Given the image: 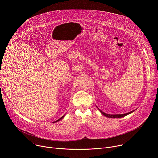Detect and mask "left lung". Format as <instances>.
I'll list each match as a JSON object with an SVG mask.
<instances>
[{
	"label": "left lung",
	"instance_id": "1",
	"mask_svg": "<svg viewBox=\"0 0 158 158\" xmlns=\"http://www.w3.org/2000/svg\"><path fill=\"white\" fill-rule=\"evenodd\" d=\"M99 110H100V112H101V113L104 115L105 116L107 117V118H122V117H124V116H126L129 114H131V112H132V111L131 112H127V113H126V114H116V115H110V114H106V113H104V112H102V110H101L99 109Z\"/></svg>",
	"mask_w": 158,
	"mask_h": 158
}]
</instances>
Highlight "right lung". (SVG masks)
<instances>
[{
  "instance_id": "obj_1",
  "label": "right lung",
  "mask_w": 158,
  "mask_h": 158,
  "mask_svg": "<svg viewBox=\"0 0 158 158\" xmlns=\"http://www.w3.org/2000/svg\"><path fill=\"white\" fill-rule=\"evenodd\" d=\"M64 116H62V117H61V118H60V119H58V120H57V121H54V123H55V122H57V121H60V120H61V119H62V118H64Z\"/></svg>"
}]
</instances>
